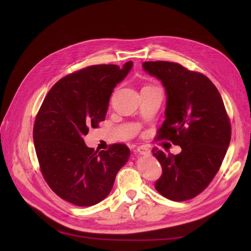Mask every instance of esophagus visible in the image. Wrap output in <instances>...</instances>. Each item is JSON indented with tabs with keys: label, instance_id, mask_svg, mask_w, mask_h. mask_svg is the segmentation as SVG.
<instances>
[{
	"label": "esophagus",
	"instance_id": "1",
	"mask_svg": "<svg viewBox=\"0 0 251 251\" xmlns=\"http://www.w3.org/2000/svg\"><path fill=\"white\" fill-rule=\"evenodd\" d=\"M137 151L140 155H149L151 153L150 149H148L147 147H138Z\"/></svg>",
	"mask_w": 251,
	"mask_h": 251
}]
</instances>
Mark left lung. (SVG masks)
<instances>
[{
    "label": "left lung",
    "instance_id": "obj_1",
    "mask_svg": "<svg viewBox=\"0 0 251 251\" xmlns=\"http://www.w3.org/2000/svg\"><path fill=\"white\" fill-rule=\"evenodd\" d=\"M143 70L162 82L166 93L165 120L158 139L181 147L165 155L154 149L162 166L155 188L173 201L202 193L218 173L229 147L231 126L216 86L205 75L170 62H144Z\"/></svg>",
    "mask_w": 251,
    "mask_h": 251
}]
</instances>
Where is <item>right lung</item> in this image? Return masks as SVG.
<instances>
[{"instance_id":"obj_1","label":"right lung","mask_w":251,"mask_h":251,"mask_svg":"<svg viewBox=\"0 0 251 251\" xmlns=\"http://www.w3.org/2000/svg\"><path fill=\"white\" fill-rule=\"evenodd\" d=\"M132 67L133 62L123 68L95 65L67 75L51 88L36 115L33 140L44 179L58 197L77 206L107 198L130 158L125 144L94 151L83 136L104 120L113 89Z\"/></svg>"}]
</instances>
